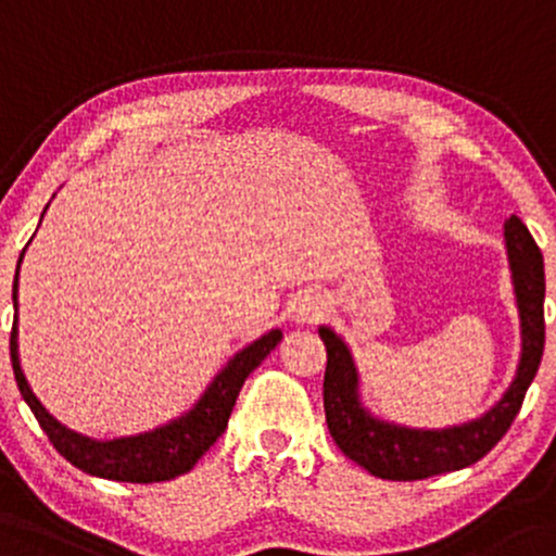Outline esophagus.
Instances as JSON below:
<instances>
[{"label":"esophagus","mask_w":556,"mask_h":556,"mask_svg":"<svg viewBox=\"0 0 556 556\" xmlns=\"http://www.w3.org/2000/svg\"><path fill=\"white\" fill-rule=\"evenodd\" d=\"M328 304L326 299L320 294H304L299 296L294 304H291V320L296 323V326H307V323H317L323 315H326Z\"/></svg>","instance_id":"1"}]
</instances>
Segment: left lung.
Listing matches in <instances>:
<instances>
[{"mask_svg": "<svg viewBox=\"0 0 556 556\" xmlns=\"http://www.w3.org/2000/svg\"><path fill=\"white\" fill-rule=\"evenodd\" d=\"M509 270L520 312V365L515 380L494 407L463 426L422 430L372 417L359 399V372L352 352L333 328L320 326L328 365L323 380L326 422L336 446L370 476L383 480H422L476 465L507 433L520 413L528 386L544 354V257L526 223L513 215L504 223Z\"/></svg>", "mask_w": 556, "mask_h": 556, "instance_id": "8db88e82", "label": "left lung"}]
</instances>
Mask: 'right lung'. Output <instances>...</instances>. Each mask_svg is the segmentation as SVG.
Segmentation results:
<instances>
[{"label": "right lung", "instance_id": "1", "mask_svg": "<svg viewBox=\"0 0 556 556\" xmlns=\"http://www.w3.org/2000/svg\"><path fill=\"white\" fill-rule=\"evenodd\" d=\"M23 254H26V249L17 260V270H21ZM12 304H15V323H12L10 333V359L17 389L26 399L30 413L36 415L43 433L49 435V441L67 463L89 472V476L123 480V483H160V480H170L189 472L226 430L236 396H239L249 372L260 367V362L283 339V333L276 328L254 341V344L241 349L239 354H233L228 365L212 378L207 391L199 396L194 407L180 415L178 420H170L167 426L149 430V433L93 441L89 435H80L76 430L65 428L58 417L49 415L47 407L30 391L26 376H23L21 357H17V273L15 283H12Z\"/></svg>", "mask_w": 556, "mask_h": 556}]
</instances>
